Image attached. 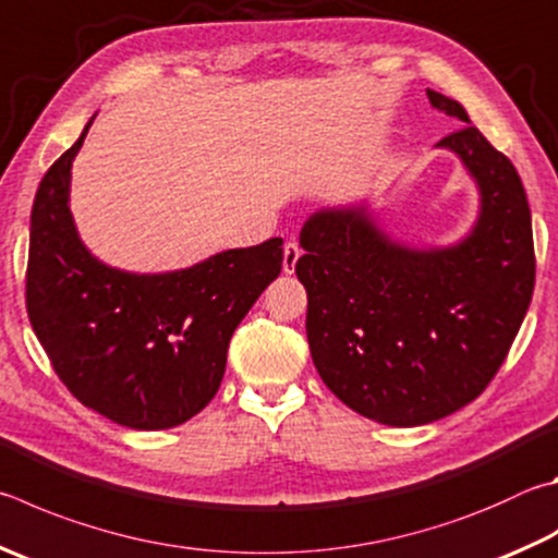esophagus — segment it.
Returning a JSON list of instances; mask_svg holds the SVG:
<instances>
[{
	"label": "esophagus",
	"mask_w": 558,
	"mask_h": 558,
	"mask_svg": "<svg viewBox=\"0 0 558 558\" xmlns=\"http://www.w3.org/2000/svg\"><path fill=\"white\" fill-rule=\"evenodd\" d=\"M300 256H302V246L298 244V241H288L286 248H282V270L295 272Z\"/></svg>",
	"instance_id": "1"
}]
</instances>
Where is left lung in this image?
I'll return each mask as SVG.
<instances>
[{
    "mask_svg": "<svg viewBox=\"0 0 558 558\" xmlns=\"http://www.w3.org/2000/svg\"><path fill=\"white\" fill-rule=\"evenodd\" d=\"M463 121L437 146L478 180L483 209L463 244L410 251L359 209H324L302 227L295 272L307 290V341L322 380L363 417L417 427L461 410L508 359L534 292L532 215L510 158Z\"/></svg>",
    "mask_w": 558,
    "mask_h": 558,
    "instance_id": "obj_1",
    "label": "left lung"
}]
</instances>
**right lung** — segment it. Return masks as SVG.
I'll list each match as a JSON object with an SVG mask.
<instances>
[{"mask_svg": "<svg viewBox=\"0 0 558 558\" xmlns=\"http://www.w3.org/2000/svg\"><path fill=\"white\" fill-rule=\"evenodd\" d=\"M89 124L36 192L28 319L85 408L131 429L178 427L217 395L231 333L282 268V239L166 276L102 266L80 244L68 207L70 166Z\"/></svg>", "mask_w": 558, "mask_h": 558, "instance_id": "right-lung-1", "label": "right lung"}]
</instances>
